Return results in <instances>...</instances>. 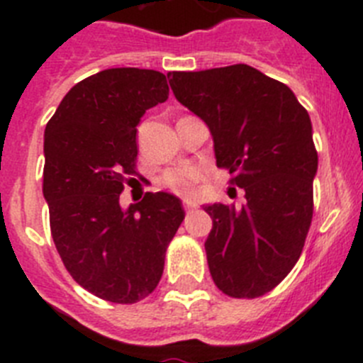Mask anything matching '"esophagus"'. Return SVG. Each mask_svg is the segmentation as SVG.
I'll return each instance as SVG.
<instances>
[{
	"mask_svg": "<svg viewBox=\"0 0 363 363\" xmlns=\"http://www.w3.org/2000/svg\"><path fill=\"white\" fill-rule=\"evenodd\" d=\"M185 211H187V213H192V211H196V205L194 203H185Z\"/></svg>",
	"mask_w": 363,
	"mask_h": 363,
	"instance_id": "34e87169",
	"label": "esophagus"
}]
</instances>
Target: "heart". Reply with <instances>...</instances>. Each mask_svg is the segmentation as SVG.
<instances>
[{"instance_id":"1","label":"heart","mask_w":363,"mask_h":363,"mask_svg":"<svg viewBox=\"0 0 363 363\" xmlns=\"http://www.w3.org/2000/svg\"><path fill=\"white\" fill-rule=\"evenodd\" d=\"M201 178V171L198 167H179V169H171L165 171L160 178V184L169 191L176 192L179 196H192L194 194V184Z\"/></svg>"}]
</instances>
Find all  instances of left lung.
Returning <instances> with one entry per match:
<instances>
[{
	"label": "left lung",
	"mask_w": 363,
	"mask_h": 363,
	"mask_svg": "<svg viewBox=\"0 0 363 363\" xmlns=\"http://www.w3.org/2000/svg\"><path fill=\"white\" fill-rule=\"evenodd\" d=\"M179 104L209 127L216 165L233 174L247 203H211L205 240L221 293L258 298L298 262L313 218L318 154L313 125L294 92L249 65L169 72Z\"/></svg>",
	"instance_id": "1"
}]
</instances>
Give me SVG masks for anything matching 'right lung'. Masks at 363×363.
<instances>
[{
    "label": "right lung",
    "instance_id": "add662e5",
    "mask_svg": "<svg viewBox=\"0 0 363 363\" xmlns=\"http://www.w3.org/2000/svg\"><path fill=\"white\" fill-rule=\"evenodd\" d=\"M169 98L158 70L107 69L76 83L45 127L43 196L50 233L70 277L112 303L149 296L185 211L171 192H147L127 209L120 194L136 174V127Z\"/></svg>",
    "mask_w": 363,
    "mask_h": 363
}]
</instances>
